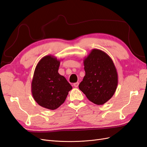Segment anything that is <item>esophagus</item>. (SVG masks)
Instances as JSON below:
<instances>
[{"label": "esophagus", "instance_id": "34e87169", "mask_svg": "<svg viewBox=\"0 0 147 147\" xmlns=\"http://www.w3.org/2000/svg\"><path fill=\"white\" fill-rule=\"evenodd\" d=\"M73 86L74 87H78L79 86V82H76L73 84Z\"/></svg>", "mask_w": 147, "mask_h": 147}]
</instances>
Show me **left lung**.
I'll return each instance as SVG.
<instances>
[{
  "label": "left lung",
  "mask_w": 147,
  "mask_h": 147,
  "mask_svg": "<svg viewBox=\"0 0 147 147\" xmlns=\"http://www.w3.org/2000/svg\"><path fill=\"white\" fill-rule=\"evenodd\" d=\"M86 75L79 88L89 101L102 105L114 94L118 85V74L109 55L93 49L84 59Z\"/></svg>",
  "instance_id": "left-lung-1"
}]
</instances>
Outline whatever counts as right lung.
<instances>
[{
	"label": "right lung",
	"mask_w": 147,
	"mask_h": 147,
	"mask_svg": "<svg viewBox=\"0 0 147 147\" xmlns=\"http://www.w3.org/2000/svg\"><path fill=\"white\" fill-rule=\"evenodd\" d=\"M60 60L49 55L43 57L36 66L31 84L32 94L38 105L55 110L65 102L73 88L58 73Z\"/></svg>",
	"instance_id": "right-lung-1"
}]
</instances>
